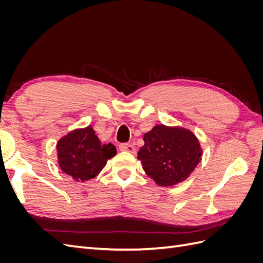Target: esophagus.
Instances as JSON below:
<instances>
[{"label":"esophagus","instance_id":"34e87169","mask_svg":"<svg viewBox=\"0 0 263 263\" xmlns=\"http://www.w3.org/2000/svg\"><path fill=\"white\" fill-rule=\"evenodd\" d=\"M119 150L128 151V153H130V154L136 153V148H135V146L132 144H121L119 145Z\"/></svg>","mask_w":263,"mask_h":263}]
</instances>
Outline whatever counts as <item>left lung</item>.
<instances>
[{
	"label": "left lung",
	"mask_w": 263,
	"mask_h": 263,
	"mask_svg": "<svg viewBox=\"0 0 263 263\" xmlns=\"http://www.w3.org/2000/svg\"><path fill=\"white\" fill-rule=\"evenodd\" d=\"M144 141L137 159L158 185L172 186L183 182L201 162L200 140L184 127L156 125L144 135Z\"/></svg>",
	"instance_id": "left-lung-1"
}]
</instances>
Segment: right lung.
<instances>
[{
    "mask_svg": "<svg viewBox=\"0 0 263 263\" xmlns=\"http://www.w3.org/2000/svg\"><path fill=\"white\" fill-rule=\"evenodd\" d=\"M55 149L60 169L77 182L97 177L116 155V147L112 142L102 145L91 125L69 132L58 140Z\"/></svg>",
    "mask_w": 263,
    "mask_h": 263,
    "instance_id": "obj_1",
    "label": "right lung"
}]
</instances>
